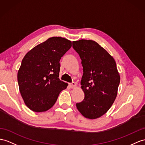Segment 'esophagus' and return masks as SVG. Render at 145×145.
<instances>
[{"mask_svg":"<svg viewBox=\"0 0 145 145\" xmlns=\"http://www.w3.org/2000/svg\"><path fill=\"white\" fill-rule=\"evenodd\" d=\"M69 86H70L71 88H74V87H76L77 86V85H76V82H72L71 84H69Z\"/></svg>","mask_w":145,"mask_h":145,"instance_id":"esophagus-1","label":"esophagus"}]
</instances>
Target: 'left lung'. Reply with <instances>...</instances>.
Instances as JSON below:
<instances>
[{"instance_id": "8db88e82", "label": "left lung", "mask_w": 145, "mask_h": 145, "mask_svg": "<svg viewBox=\"0 0 145 145\" xmlns=\"http://www.w3.org/2000/svg\"><path fill=\"white\" fill-rule=\"evenodd\" d=\"M72 47L82 60L84 72L80 84L85 97L76 107L85 118H98L109 110L117 97L120 76L116 61L93 40L73 41Z\"/></svg>"}]
</instances>
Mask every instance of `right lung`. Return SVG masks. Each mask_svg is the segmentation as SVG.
<instances>
[{
    "mask_svg": "<svg viewBox=\"0 0 145 145\" xmlns=\"http://www.w3.org/2000/svg\"><path fill=\"white\" fill-rule=\"evenodd\" d=\"M71 46L66 39L53 37L24 56L18 72V82L24 103L31 110L47 111L66 89L68 84L58 78L59 61Z\"/></svg>",
    "mask_w": 145,
    "mask_h": 145,
    "instance_id": "obj_1",
    "label": "right lung"
}]
</instances>
